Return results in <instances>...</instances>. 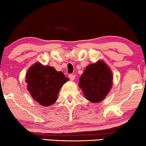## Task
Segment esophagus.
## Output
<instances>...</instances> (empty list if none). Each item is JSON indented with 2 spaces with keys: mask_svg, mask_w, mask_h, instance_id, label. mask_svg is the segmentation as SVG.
I'll return each mask as SVG.
<instances>
[{
  "mask_svg": "<svg viewBox=\"0 0 146 146\" xmlns=\"http://www.w3.org/2000/svg\"><path fill=\"white\" fill-rule=\"evenodd\" d=\"M69 78H70V80L71 81H73L75 79V75L70 74V75H69Z\"/></svg>",
  "mask_w": 146,
  "mask_h": 146,
  "instance_id": "34e87169",
  "label": "esophagus"
}]
</instances>
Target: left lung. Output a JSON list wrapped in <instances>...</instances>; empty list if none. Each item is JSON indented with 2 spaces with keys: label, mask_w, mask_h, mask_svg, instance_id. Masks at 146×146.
<instances>
[{
  "label": "left lung",
  "mask_w": 146,
  "mask_h": 146,
  "mask_svg": "<svg viewBox=\"0 0 146 146\" xmlns=\"http://www.w3.org/2000/svg\"><path fill=\"white\" fill-rule=\"evenodd\" d=\"M113 84L112 72L110 68L100 60L86 68L78 86L88 100L93 103L102 101L108 94Z\"/></svg>",
  "instance_id": "obj_1"
}]
</instances>
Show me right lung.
Returning a JSON list of instances; mask_svg holds the SVG:
<instances>
[{"label": "right lung", "instance_id": "right-lung-1", "mask_svg": "<svg viewBox=\"0 0 146 146\" xmlns=\"http://www.w3.org/2000/svg\"><path fill=\"white\" fill-rule=\"evenodd\" d=\"M68 80L62 72L38 62L26 74L28 91L36 102L46 107L56 102L60 90Z\"/></svg>", "mask_w": 146, "mask_h": 146}]
</instances>
